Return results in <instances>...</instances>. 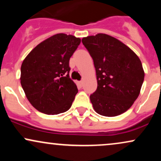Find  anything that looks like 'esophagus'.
I'll return each mask as SVG.
<instances>
[{
    "label": "esophagus",
    "instance_id": "obj_1",
    "mask_svg": "<svg viewBox=\"0 0 161 161\" xmlns=\"http://www.w3.org/2000/svg\"><path fill=\"white\" fill-rule=\"evenodd\" d=\"M78 84L79 86L82 87V81H79V82H78Z\"/></svg>",
    "mask_w": 161,
    "mask_h": 161
}]
</instances>
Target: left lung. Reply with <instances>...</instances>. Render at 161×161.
Here are the masks:
<instances>
[{"mask_svg":"<svg viewBox=\"0 0 161 161\" xmlns=\"http://www.w3.org/2000/svg\"><path fill=\"white\" fill-rule=\"evenodd\" d=\"M82 42L96 70L97 88L90 95L95 110L104 116L125 112L137 99L144 82L140 59L128 46L108 35L88 36Z\"/></svg>","mask_w":161,"mask_h":161,"instance_id":"1","label":"left lung"}]
</instances>
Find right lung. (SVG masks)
Listing matches in <instances>:
<instances>
[{"instance_id": "obj_1", "label": "right lung", "mask_w": 161, "mask_h": 161, "mask_svg": "<svg viewBox=\"0 0 161 161\" xmlns=\"http://www.w3.org/2000/svg\"><path fill=\"white\" fill-rule=\"evenodd\" d=\"M80 42L71 35H54L41 42L23 60L20 83L38 111L55 115L71 108L78 89L69 78V63Z\"/></svg>"}]
</instances>
